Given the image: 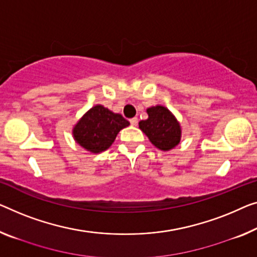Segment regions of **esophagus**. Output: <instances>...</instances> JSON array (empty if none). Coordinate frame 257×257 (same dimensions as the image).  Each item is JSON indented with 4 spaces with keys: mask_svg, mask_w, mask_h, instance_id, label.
I'll return each instance as SVG.
<instances>
[{
    "mask_svg": "<svg viewBox=\"0 0 257 257\" xmlns=\"http://www.w3.org/2000/svg\"><path fill=\"white\" fill-rule=\"evenodd\" d=\"M130 123H132V125H136L137 124V122H139V118L137 117H133V118H130Z\"/></svg>",
    "mask_w": 257,
    "mask_h": 257,
    "instance_id": "34e87169",
    "label": "esophagus"
}]
</instances>
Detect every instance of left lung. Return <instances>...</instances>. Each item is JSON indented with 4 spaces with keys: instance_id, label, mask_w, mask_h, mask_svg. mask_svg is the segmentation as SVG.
I'll return each mask as SVG.
<instances>
[{
    "instance_id": "8db88e82",
    "label": "left lung",
    "mask_w": 257,
    "mask_h": 257,
    "mask_svg": "<svg viewBox=\"0 0 257 257\" xmlns=\"http://www.w3.org/2000/svg\"><path fill=\"white\" fill-rule=\"evenodd\" d=\"M148 118L139 122V127L151 143L162 151H170L181 141V124L167 107L156 105L147 108Z\"/></svg>"
}]
</instances>
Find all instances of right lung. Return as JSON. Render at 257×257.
<instances>
[{"mask_svg": "<svg viewBox=\"0 0 257 257\" xmlns=\"http://www.w3.org/2000/svg\"><path fill=\"white\" fill-rule=\"evenodd\" d=\"M129 121L100 104L94 105L72 127L76 143L91 153L106 151L114 143L121 129L128 127Z\"/></svg>", "mask_w": 257, "mask_h": 257, "instance_id": "right-lung-1", "label": "right lung"}]
</instances>
